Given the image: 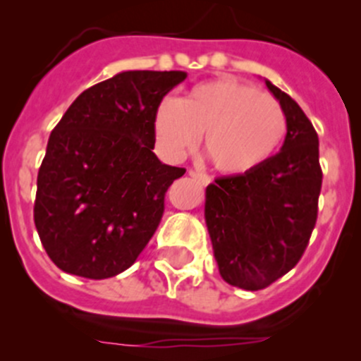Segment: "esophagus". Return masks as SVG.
Masks as SVG:
<instances>
[{
  "label": "esophagus",
  "mask_w": 361,
  "mask_h": 361,
  "mask_svg": "<svg viewBox=\"0 0 361 361\" xmlns=\"http://www.w3.org/2000/svg\"><path fill=\"white\" fill-rule=\"evenodd\" d=\"M188 174H190V176L194 178V180H197L199 183H201V185H207V183H211V178L207 176L206 173H201V171H194V169H190V171H188Z\"/></svg>",
  "instance_id": "34e87169"
}]
</instances>
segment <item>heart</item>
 <instances>
[{
	"instance_id": "heart-1",
	"label": "heart",
	"mask_w": 361,
	"mask_h": 361,
	"mask_svg": "<svg viewBox=\"0 0 361 361\" xmlns=\"http://www.w3.org/2000/svg\"><path fill=\"white\" fill-rule=\"evenodd\" d=\"M154 123L160 147L171 157L187 154L204 133L206 157L231 176L264 166L286 134L278 101L238 80L201 83L180 101H162Z\"/></svg>"
}]
</instances>
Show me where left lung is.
Wrapping results in <instances>:
<instances>
[{"label":"left lung","instance_id":"obj_1","mask_svg":"<svg viewBox=\"0 0 361 361\" xmlns=\"http://www.w3.org/2000/svg\"><path fill=\"white\" fill-rule=\"evenodd\" d=\"M286 116L281 152L246 174L207 185L204 218L221 278L238 288H267L292 271L318 218L323 173L318 134L302 108L265 80Z\"/></svg>","mask_w":361,"mask_h":361}]
</instances>
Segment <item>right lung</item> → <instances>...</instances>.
Returning a JSON list of instances; mask_svg holds the SVG:
<instances>
[{
	"label": "right lung",
	"instance_id": "obj_1",
	"mask_svg": "<svg viewBox=\"0 0 361 361\" xmlns=\"http://www.w3.org/2000/svg\"><path fill=\"white\" fill-rule=\"evenodd\" d=\"M185 71H122L83 90L54 127L38 171L35 225L50 260L106 279L136 262L183 167L154 154L155 111Z\"/></svg>",
	"mask_w": 361,
	"mask_h": 361
}]
</instances>
